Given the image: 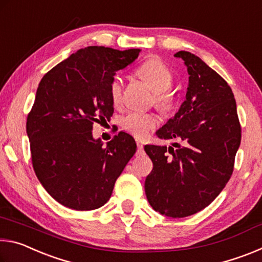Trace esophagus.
Wrapping results in <instances>:
<instances>
[{
	"instance_id": "1",
	"label": "esophagus",
	"mask_w": 262,
	"mask_h": 262,
	"mask_svg": "<svg viewBox=\"0 0 262 262\" xmlns=\"http://www.w3.org/2000/svg\"><path fill=\"white\" fill-rule=\"evenodd\" d=\"M136 145H137V154H139V155L143 154L144 150H143V144H142V142L136 141Z\"/></svg>"
}]
</instances>
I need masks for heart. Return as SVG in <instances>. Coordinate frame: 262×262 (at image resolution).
Returning a JSON list of instances; mask_svg holds the SVG:
<instances>
[{
    "label": "heart",
    "mask_w": 262,
    "mask_h": 262,
    "mask_svg": "<svg viewBox=\"0 0 262 262\" xmlns=\"http://www.w3.org/2000/svg\"><path fill=\"white\" fill-rule=\"evenodd\" d=\"M137 74L141 78L150 84L156 94V105L162 111L172 108L176 101V94L171 89L173 82V74L171 69L159 59H150L140 66ZM110 97L114 105L121 103L122 99V79L115 76L110 84ZM158 123V118L154 113L130 112L122 118L121 125L127 132L139 137H145L150 134Z\"/></svg>",
    "instance_id": "b5f03b06"
}]
</instances>
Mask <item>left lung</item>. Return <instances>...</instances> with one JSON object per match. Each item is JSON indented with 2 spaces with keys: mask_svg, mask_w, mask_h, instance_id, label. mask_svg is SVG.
<instances>
[{
  "mask_svg": "<svg viewBox=\"0 0 262 262\" xmlns=\"http://www.w3.org/2000/svg\"><path fill=\"white\" fill-rule=\"evenodd\" d=\"M174 56L184 60L189 75L186 99L156 134L180 143L145 145L154 167L144 189L155 210L180 219L205 209L225 187L242 129L229 84L192 53Z\"/></svg>",
  "mask_w": 262,
  "mask_h": 262,
  "instance_id": "1",
  "label": "left lung"
}]
</instances>
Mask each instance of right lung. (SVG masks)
Returning <instances> with one entry per match:
<instances>
[{"label": "right lung", "instance_id": "add662e5", "mask_svg": "<svg viewBox=\"0 0 262 262\" xmlns=\"http://www.w3.org/2000/svg\"><path fill=\"white\" fill-rule=\"evenodd\" d=\"M140 50L89 46L41 78L28 115L26 133L35 176L47 193L74 210H94L110 200L115 180L136 152L120 132L103 147L94 122L112 117L110 84Z\"/></svg>", "mask_w": 262, "mask_h": 262}]
</instances>
